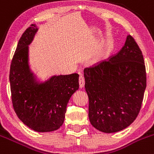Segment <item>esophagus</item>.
Listing matches in <instances>:
<instances>
[{
    "label": "esophagus",
    "instance_id": "1",
    "mask_svg": "<svg viewBox=\"0 0 154 154\" xmlns=\"http://www.w3.org/2000/svg\"><path fill=\"white\" fill-rule=\"evenodd\" d=\"M79 85H80V88H83L84 85H85V80L82 75H80L79 77Z\"/></svg>",
    "mask_w": 154,
    "mask_h": 154
}]
</instances>
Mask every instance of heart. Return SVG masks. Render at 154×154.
<instances>
[{
    "label": "heart",
    "mask_w": 154,
    "mask_h": 154,
    "mask_svg": "<svg viewBox=\"0 0 154 154\" xmlns=\"http://www.w3.org/2000/svg\"><path fill=\"white\" fill-rule=\"evenodd\" d=\"M108 46L107 45H105L100 51L95 54L92 58V63L94 64H98L101 63L102 61L104 60L106 57L108 55Z\"/></svg>",
    "instance_id": "1"
}]
</instances>
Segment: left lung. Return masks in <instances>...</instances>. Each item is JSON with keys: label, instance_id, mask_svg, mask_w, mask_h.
<instances>
[{"label": "left lung", "instance_id": "obj_1", "mask_svg": "<svg viewBox=\"0 0 154 154\" xmlns=\"http://www.w3.org/2000/svg\"><path fill=\"white\" fill-rule=\"evenodd\" d=\"M91 124L100 131L115 133L128 127L141 108L146 88L142 53L131 35L108 61L84 69Z\"/></svg>", "mask_w": 154, "mask_h": 154}]
</instances>
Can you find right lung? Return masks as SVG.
Masks as SVG:
<instances>
[{
    "label": "right lung",
    "mask_w": 154,
    "mask_h": 154,
    "mask_svg": "<svg viewBox=\"0 0 154 154\" xmlns=\"http://www.w3.org/2000/svg\"><path fill=\"white\" fill-rule=\"evenodd\" d=\"M38 30L32 24L19 40L9 82L13 107L19 119L35 131L50 132L63 123L68 103L79 88V75H53L44 81L38 78L29 63V46Z\"/></svg>",
    "instance_id": "1"
}]
</instances>
